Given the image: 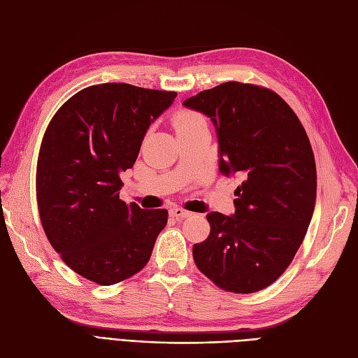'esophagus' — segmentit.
Instances as JSON below:
<instances>
[{"mask_svg": "<svg viewBox=\"0 0 358 358\" xmlns=\"http://www.w3.org/2000/svg\"><path fill=\"white\" fill-rule=\"evenodd\" d=\"M170 215L175 216V218H188V216H191L192 213L185 210V209H182V208H178V206H175V208L170 209Z\"/></svg>", "mask_w": 358, "mask_h": 358, "instance_id": "34e87169", "label": "esophagus"}]
</instances>
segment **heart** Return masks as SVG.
I'll list each match as a JSON object with an SVG mask.
<instances>
[{"mask_svg": "<svg viewBox=\"0 0 358 358\" xmlns=\"http://www.w3.org/2000/svg\"><path fill=\"white\" fill-rule=\"evenodd\" d=\"M203 124H206L204 117L194 110L182 109V110H178L175 113V116H173V125H175V129L178 134L182 131H187V129L203 125Z\"/></svg>", "mask_w": 358, "mask_h": 358, "instance_id": "b5f03b06", "label": "heart"}]
</instances>
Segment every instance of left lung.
Instances as JSON below:
<instances>
[{
  "instance_id": "obj_1",
  "label": "left lung",
  "mask_w": 358,
  "mask_h": 358,
  "mask_svg": "<svg viewBox=\"0 0 358 358\" xmlns=\"http://www.w3.org/2000/svg\"><path fill=\"white\" fill-rule=\"evenodd\" d=\"M183 106L212 119L220 171L243 179L231 216L206 215L210 233L192 246L194 262L225 291L263 289L292 262L315 208L317 167L308 134L276 92L251 83L225 82Z\"/></svg>"
}]
</instances>
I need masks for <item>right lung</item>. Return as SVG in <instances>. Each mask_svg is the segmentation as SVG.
Wrapping results in <instances>:
<instances>
[{
    "label": "right lung",
    "mask_w": 358,
    "mask_h": 358,
    "mask_svg": "<svg viewBox=\"0 0 358 358\" xmlns=\"http://www.w3.org/2000/svg\"><path fill=\"white\" fill-rule=\"evenodd\" d=\"M178 92L128 83L88 86L48 125L37 161V203L52 248L76 273L100 285L136 275L149 262L166 209L119 199L149 125Z\"/></svg>",
    "instance_id": "1"
}]
</instances>
